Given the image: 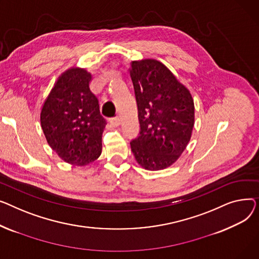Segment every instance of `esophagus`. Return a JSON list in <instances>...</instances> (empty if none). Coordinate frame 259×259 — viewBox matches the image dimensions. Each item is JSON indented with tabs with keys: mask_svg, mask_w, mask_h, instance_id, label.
Listing matches in <instances>:
<instances>
[{
	"mask_svg": "<svg viewBox=\"0 0 259 259\" xmlns=\"http://www.w3.org/2000/svg\"><path fill=\"white\" fill-rule=\"evenodd\" d=\"M110 123L114 126V127H117L120 125V119L118 117H115V118H111L110 119Z\"/></svg>",
	"mask_w": 259,
	"mask_h": 259,
	"instance_id": "34e87169",
	"label": "esophagus"
}]
</instances>
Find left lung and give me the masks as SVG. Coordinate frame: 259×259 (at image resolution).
Returning a JSON list of instances; mask_svg holds the SVG:
<instances>
[{
  "instance_id": "8db88e82",
  "label": "left lung",
  "mask_w": 259,
  "mask_h": 259,
  "mask_svg": "<svg viewBox=\"0 0 259 259\" xmlns=\"http://www.w3.org/2000/svg\"><path fill=\"white\" fill-rule=\"evenodd\" d=\"M130 75L140 133L131 142L136 161L147 170L172 165L190 141L194 103L189 90L156 59L134 60Z\"/></svg>"
}]
</instances>
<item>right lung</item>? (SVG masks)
Instances as JSON below:
<instances>
[{"instance_id": "obj_1", "label": "right lung", "mask_w": 259, "mask_h": 259, "mask_svg": "<svg viewBox=\"0 0 259 259\" xmlns=\"http://www.w3.org/2000/svg\"><path fill=\"white\" fill-rule=\"evenodd\" d=\"M92 74L70 68L57 78L40 112V125L50 147L65 162L84 166L101 155L106 121L91 92Z\"/></svg>"}]
</instances>
